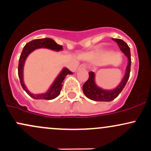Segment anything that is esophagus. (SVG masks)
Masks as SVG:
<instances>
[{"label": "esophagus", "mask_w": 151, "mask_h": 151, "mask_svg": "<svg viewBox=\"0 0 151 151\" xmlns=\"http://www.w3.org/2000/svg\"><path fill=\"white\" fill-rule=\"evenodd\" d=\"M86 70V65H84V64L81 65L79 67V68H78V70Z\"/></svg>", "instance_id": "esophagus-1"}]
</instances>
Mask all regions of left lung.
Masks as SVG:
<instances>
[{
    "mask_svg": "<svg viewBox=\"0 0 151 151\" xmlns=\"http://www.w3.org/2000/svg\"><path fill=\"white\" fill-rule=\"evenodd\" d=\"M117 42L123 53L127 57L128 65L126 69L125 75L123 77L120 84L115 89L106 90L100 88L95 82V74L93 72H89V79L83 84V91L84 95L89 99L95 101H113L121 92L129 80L130 71H131V52L129 45L120 39H113Z\"/></svg>",
    "mask_w": 151,
    "mask_h": 151,
    "instance_id": "8db88e82",
    "label": "left lung"
}]
</instances>
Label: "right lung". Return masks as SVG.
I'll use <instances>...</instances> for the list:
<instances>
[{
	"label": "right lung",
	"mask_w": 151,
	"mask_h": 151,
	"mask_svg": "<svg viewBox=\"0 0 151 151\" xmlns=\"http://www.w3.org/2000/svg\"><path fill=\"white\" fill-rule=\"evenodd\" d=\"M40 48H47V49L55 50V51H60L62 50V46L59 45L50 38H43V39H37L30 41V42L27 43L23 47L22 52L20 55V59H19L18 64V77L20 79L21 86L26 93L30 96V97L35 99H45V100H52L54 99L59 96L62 88V82L65 79L67 74H72V72L68 70L67 68H63L59 75L57 77L55 80L54 81L49 89L45 93H37L34 94L31 93L27 88L26 87L23 80V68L25 65V62L27 59V56L33 52L35 50L40 49Z\"/></svg>",
	"instance_id": "1"
}]
</instances>
